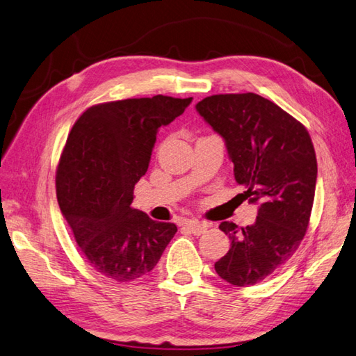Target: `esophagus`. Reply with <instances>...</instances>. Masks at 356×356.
<instances>
[{
  "label": "esophagus",
  "mask_w": 356,
  "mask_h": 356,
  "mask_svg": "<svg viewBox=\"0 0 356 356\" xmlns=\"http://www.w3.org/2000/svg\"><path fill=\"white\" fill-rule=\"evenodd\" d=\"M184 227L195 236H201L207 232V225L201 224V222H193V220H191V222H186Z\"/></svg>",
  "instance_id": "34e87169"
}]
</instances>
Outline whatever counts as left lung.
<instances>
[{
	"instance_id": "1",
	"label": "left lung",
	"mask_w": 356,
	"mask_h": 356,
	"mask_svg": "<svg viewBox=\"0 0 356 356\" xmlns=\"http://www.w3.org/2000/svg\"><path fill=\"white\" fill-rule=\"evenodd\" d=\"M196 111L224 138L242 198L259 207L252 225L220 222L232 243L215 270L234 286L256 285L288 262L309 225L317 183L312 140L302 123L254 92L205 97Z\"/></svg>"
}]
</instances>
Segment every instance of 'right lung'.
I'll return each instance as SVG.
<instances>
[{
    "mask_svg": "<svg viewBox=\"0 0 356 356\" xmlns=\"http://www.w3.org/2000/svg\"><path fill=\"white\" fill-rule=\"evenodd\" d=\"M191 102L158 94L94 105L70 132L56 172L58 202L82 254L108 279L132 282L152 271L178 230L131 204L158 128Z\"/></svg>",
    "mask_w": 356,
    "mask_h": 356,
    "instance_id": "1",
    "label": "right lung"
}]
</instances>
